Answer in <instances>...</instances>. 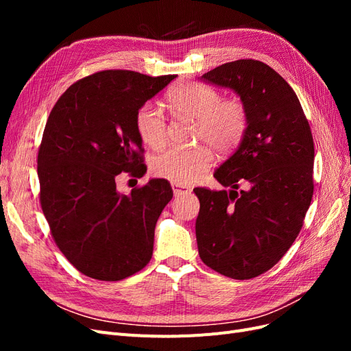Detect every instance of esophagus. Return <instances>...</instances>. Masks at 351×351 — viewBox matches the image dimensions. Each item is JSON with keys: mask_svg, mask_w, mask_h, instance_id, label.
Returning a JSON list of instances; mask_svg holds the SVG:
<instances>
[{"mask_svg": "<svg viewBox=\"0 0 351 351\" xmlns=\"http://www.w3.org/2000/svg\"><path fill=\"white\" fill-rule=\"evenodd\" d=\"M171 187H173V192H174L176 196L189 195L190 192H192V190H190V187H187V186H180V184H176V183H173Z\"/></svg>", "mask_w": 351, "mask_h": 351, "instance_id": "obj_1", "label": "esophagus"}]
</instances>
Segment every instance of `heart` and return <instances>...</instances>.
I'll list each match as a JSON object with an SVG mask.
<instances>
[{
	"label": "heart",
	"instance_id": "heart-1",
	"mask_svg": "<svg viewBox=\"0 0 351 351\" xmlns=\"http://www.w3.org/2000/svg\"><path fill=\"white\" fill-rule=\"evenodd\" d=\"M169 107L196 121L195 137L218 154H228L240 145L249 125V112L240 98L222 99L221 93L200 83L178 84L168 92ZM136 130L145 145L159 149L167 142V120L154 104H143L136 112ZM212 154L205 145L189 149L171 147L152 159V173L176 184L196 182L210 167Z\"/></svg>",
	"mask_w": 351,
	"mask_h": 351
}]
</instances>
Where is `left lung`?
<instances>
[{"instance_id": "8db88e82", "label": "left lung", "mask_w": 351, "mask_h": 351, "mask_svg": "<svg viewBox=\"0 0 351 351\" xmlns=\"http://www.w3.org/2000/svg\"><path fill=\"white\" fill-rule=\"evenodd\" d=\"M202 79L234 90L249 125L214 174L230 190H193L199 256L221 275L250 280L271 269L303 227L313 196L311 125L293 88L262 61L226 62Z\"/></svg>"}]
</instances>
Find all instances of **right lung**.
Instances as JSON below:
<instances>
[{
  "mask_svg": "<svg viewBox=\"0 0 351 351\" xmlns=\"http://www.w3.org/2000/svg\"><path fill=\"white\" fill-rule=\"evenodd\" d=\"M176 77L93 73L73 83L48 117L38 152L40 206L58 249L86 277L120 281L152 258L173 189L152 178L123 195L115 182L146 173L136 112Z\"/></svg>",
  "mask_w": 351,
  "mask_h": 351,
  "instance_id": "right-lung-1",
  "label": "right lung"
}]
</instances>
